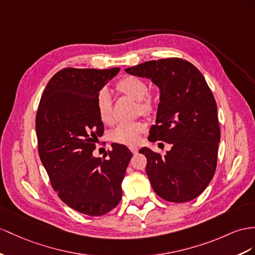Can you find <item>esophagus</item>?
Listing matches in <instances>:
<instances>
[{"mask_svg": "<svg viewBox=\"0 0 255 255\" xmlns=\"http://www.w3.org/2000/svg\"><path fill=\"white\" fill-rule=\"evenodd\" d=\"M130 151H131V153H132V154H136V153H138V147L131 146V147H130Z\"/></svg>", "mask_w": 255, "mask_h": 255, "instance_id": "1", "label": "esophagus"}]
</instances>
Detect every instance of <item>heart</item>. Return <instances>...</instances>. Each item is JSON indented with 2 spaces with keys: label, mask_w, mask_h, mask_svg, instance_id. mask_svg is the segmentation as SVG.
<instances>
[{
  "label": "heart",
  "mask_w": 255,
  "mask_h": 255,
  "mask_svg": "<svg viewBox=\"0 0 255 255\" xmlns=\"http://www.w3.org/2000/svg\"><path fill=\"white\" fill-rule=\"evenodd\" d=\"M117 89L122 94L138 101L140 112L149 115L154 112L155 102L148 96L147 84L140 77L129 75L124 77L117 84ZM97 112L103 123L112 121V98L108 89H102L96 99ZM146 130V126L142 122L119 124L111 133V139L114 142L126 145H135L139 142L141 134Z\"/></svg>",
  "instance_id": "obj_1"
}]
</instances>
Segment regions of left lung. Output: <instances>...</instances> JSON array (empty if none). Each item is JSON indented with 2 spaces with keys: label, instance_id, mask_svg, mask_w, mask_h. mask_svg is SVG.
<instances>
[{
  "label": "left lung",
  "instance_id": "8db88e82",
  "mask_svg": "<svg viewBox=\"0 0 255 255\" xmlns=\"http://www.w3.org/2000/svg\"><path fill=\"white\" fill-rule=\"evenodd\" d=\"M125 71L148 78L160 91L148 140L165 141L171 149L164 156L147 147L139 151L147 159L154 192L171 202L198 197L214 175L221 136L217 103L204 75L180 58L146 61Z\"/></svg>",
  "mask_w": 255,
  "mask_h": 255
}]
</instances>
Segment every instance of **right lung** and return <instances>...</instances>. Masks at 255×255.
<instances>
[{"instance_id": "1", "label": "right lung", "mask_w": 255, "mask_h": 255, "mask_svg": "<svg viewBox=\"0 0 255 255\" xmlns=\"http://www.w3.org/2000/svg\"><path fill=\"white\" fill-rule=\"evenodd\" d=\"M65 68L50 78L38 104L35 129L38 155L59 198L90 217L110 212L122 199V182L132 153L112 144L108 158L95 157L103 133L97 112L98 94L119 73Z\"/></svg>"}]
</instances>
